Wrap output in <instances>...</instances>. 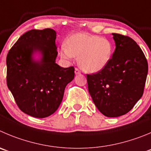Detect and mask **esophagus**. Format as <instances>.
Segmentation results:
<instances>
[{
  "label": "esophagus",
  "instance_id": "1",
  "mask_svg": "<svg viewBox=\"0 0 151 151\" xmlns=\"http://www.w3.org/2000/svg\"><path fill=\"white\" fill-rule=\"evenodd\" d=\"M74 73H75L76 75H77V74H80V73H81V71H80L78 68H76L75 70H74Z\"/></svg>",
  "mask_w": 151,
  "mask_h": 151
}]
</instances>
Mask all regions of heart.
Instances as JSON below:
<instances>
[{
	"label": "heart",
	"mask_w": 151,
	"mask_h": 151,
	"mask_svg": "<svg viewBox=\"0 0 151 151\" xmlns=\"http://www.w3.org/2000/svg\"><path fill=\"white\" fill-rule=\"evenodd\" d=\"M113 46L110 41L98 36L76 33L68 38L66 46L60 49V55L65 60L78 57V65L88 73L102 71L110 62Z\"/></svg>",
	"instance_id": "b5f03b06"
}]
</instances>
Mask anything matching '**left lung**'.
I'll list each match as a JSON object with an SVG mask.
<instances>
[{
    "instance_id": "obj_1",
    "label": "left lung",
    "mask_w": 151,
    "mask_h": 151,
    "mask_svg": "<svg viewBox=\"0 0 151 151\" xmlns=\"http://www.w3.org/2000/svg\"><path fill=\"white\" fill-rule=\"evenodd\" d=\"M115 50L106 67L87 74L88 89L98 110L106 117L127 113L142 98L148 65L143 51L128 36L112 33Z\"/></svg>"
}]
</instances>
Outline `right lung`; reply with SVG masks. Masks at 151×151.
<instances>
[{
	"label": "right lung",
	"mask_w": 151,
	"mask_h": 151,
	"mask_svg": "<svg viewBox=\"0 0 151 151\" xmlns=\"http://www.w3.org/2000/svg\"><path fill=\"white\" fill-rule=\"evenodd\" d=\"M56 39L53 29H31L18 39L6 56L8 88L19 109L35 118L56 112L65 86L74 77V67L56 63Z\"/></svg>",
	"instance_id": "add662e5"
}]
</instances>
